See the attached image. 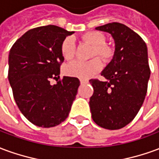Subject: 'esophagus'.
Returning a JSON list of instances; mask_svg holds the SVG:
<instances>
[{
    "mask_svg": "<svg viewBox=\"0 0 159 159\" xmlns=\"http://www.w3.org/2000/svg\"><path fill=\"white\" fill-rule=\"evenodd\" d=\"M80 83H81V84H86V83H89V81L88 80H80Z\"/></svg>",
    "mask_w": 159,
    "mask_h": 159,
    "instance_id": "esophagus-1",
    "label": "esophagus"
}]
</instances>
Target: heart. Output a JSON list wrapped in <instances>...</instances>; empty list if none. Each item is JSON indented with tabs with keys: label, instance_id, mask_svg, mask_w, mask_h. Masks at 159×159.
Returning <instances> with one entry per match:
<instances>
[{
	"label": "heart",
	"instance_id": "1",
	"mask_svg": "<svg viewBox=\"0 0 159 159\" xmlns=\"http://www.w3.org/2000/svg\"><path fill=\"white\" fill-rule=\"evenodd\" d=\"M82 39L84 42L93 46L89 61H74L66 66L65 71L69 76L77 77L80 79H89L103 68L101 60L95 57H100L105 62H110L115 56V48L108 43H106L107 37L100 31H89L83 34ZM61 53L66 60H71L76 53V42L73 36H67L61 44Z\"/></svg>",
	"mask_w": 159,
	"mask_h": 159
}]
</instances>
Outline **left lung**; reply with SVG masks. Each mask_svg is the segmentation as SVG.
Listing matches in <instances>:
<instances>
[{
    "instance_id": "left-lung-1",
    "label": "left lung",
    "mask_w": 159,
    "mask_h": 159,
    "mask_svg": "<svg viewBox=\"0 0 159 159\" xmlns=\"http://www.w3.org/2000/svg\"><path fill=\"white\" fill-rule=\"evenodd\" d=\"M110 33L116 44L115 56L101 76L107 82L90 79L93 88L89 107L92 118L106 129H119L139 112L147 92L151 70L146 42L120 23L95 28Z\"/></svg>"
}]
</instances>
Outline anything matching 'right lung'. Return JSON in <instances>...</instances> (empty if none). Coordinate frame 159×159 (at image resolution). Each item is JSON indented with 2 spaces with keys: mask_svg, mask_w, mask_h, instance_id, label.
<instances>
[{
  "mask_svg": "<svg viewBox=\"0 0 159 159\" xmlns=\"http://www.w3.org/2000/svg\"><path fill=\"white\" fill-rule=\"evenodd\" d=\"M73 31L55 25L36 27L17 40L10 49L8 80L19 111L42 128L59 125L67 118L80 81L64 76L61 44ZM51 79L58 81L50 83Z\"/></svg>",
  "mask_w": 159,
  "mask_h": 159,
  "instance_id": "right-lung-1",
  "label": "right lung"
}]
</instances>
